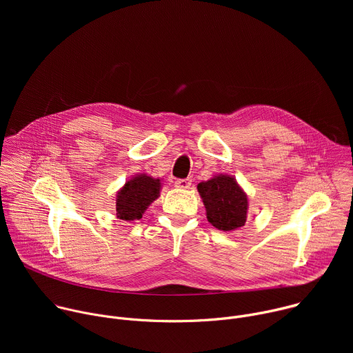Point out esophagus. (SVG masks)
<instances>
[{
    "mask_svg": "<svg viewBox=\"0 0 353 353\" xmlns=\"http://www.w3.org/2000/svg\"><path fill=\"white\" fill-rule=\"evenodd\" d=\"M174 184H176V187H179V188H190V185H191V179H177V180L174 181Z\"/></svg>",
    "mask_w": 353,
    "mask_h": 353,
    "instance_id": "esophagus-1",
    "label": "esophagus"
}]
</instances>
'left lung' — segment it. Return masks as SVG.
Segmentation results:
<instances>
[{
	"label": "left lung",
	"mask_w": 353,
	"mask_h": 353,
	"mask_svg": "<svg viewBox=\"0 0 353 353\" xmlns=\"http://www.w3.org/2000/svg\"><path fill=\"white\" fill-rule=\"evenodd\" d=\"M204 201L208 221L219 230L229 232L244 226L247 195L230 176H216L196 185Z\"/></svg>",
	"instance_id": "left-lung-1"
}]
</instances>
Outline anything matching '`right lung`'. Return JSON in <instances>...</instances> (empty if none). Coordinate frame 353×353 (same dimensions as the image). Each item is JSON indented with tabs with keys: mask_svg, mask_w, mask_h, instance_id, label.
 Instances as JSON below:
<instances>
[{
	"mask_svg": "<svg viewBox=\"0 0 353 353\" xmlns=\"http://www.w3.org/2000/svg\"><path fill=\"white\" fill-rule=\"evenodd\" d=\"M159 181L145 174L127 181L116 199L117 216L123 221L141 219L149 204L159 195Z\"/></svg>",
	"mask_w": 353,
	"mask_h": 353,
	"instance_id": "obj_1",
	"label": "right lung"
}]
</instances>
